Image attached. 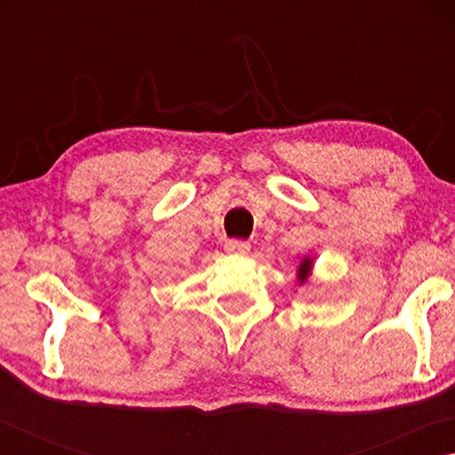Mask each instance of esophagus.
Returning <instances> with one entry per match:
<instances>
[{"instance_id": "esophagus-1", "label": "esophagus", "mask_w": 455, "mask_h": 455, "mask_svg": "<svg viewBox=\"0 0 455 455\" xmlns=\"http://www.w3.org/2000/svg\"><path fill=\"white\" fill-rule=\"evenodd\" d=\"M225 251L228 255H246V252L251 251V244L246 241H236V238H233V241L225 243Z\"/></svg>"}]
</instances>
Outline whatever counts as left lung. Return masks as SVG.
Returning a JSON list of instances; mask_svg holds the SVG:
<instances>
[{
    "instance_id": "1",
    "label": "left lung",
    "mask_w": 455,
    "mask_h": 455,
    "mask_svg": "<svg viewBox=\"0 0 455 455\" xmlns=\"http://www.w3.org/2000/svg\"><path fill=\"white\" fill-rule=\"evenodd\" d=\"M311 271H313V259H311V257H305V259L301 260V265L297 267V281H299V284L307 283V279H309Z\"/></svg>"
}]
</instances>
